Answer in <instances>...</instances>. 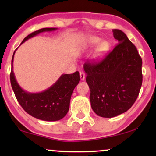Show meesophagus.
Returning <instances> with one entry per match:
<instances>
[{
	"instance_id": "1",
	"label": "esophagus",
	"mask_w": 156,
	"mask_h": 156,
	"mask_svg": "<svg viewBox=\"0 0 156 156\" xmlns=\"http://www.w3.org/2000/svg\"><path fill=\"white\" fill-rule=\"evenodd\" d=\"M80 75L81 80H84V79H85V72L84 71H81L80 73Z\"/></svg>"
}]
</instances>
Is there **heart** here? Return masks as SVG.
<instances>
[{"label":"heart","mask_w":156,"mask_h":156,"mask_svg":"<svg viewBox=\"0 0 156 156\" xmlns=\"http://www.w3.org/2000/svg\"><path fill=\"white\" fill-rule=\"evenodd\" d=\"M101 42V39L98 37H95V36H91V37H89L87 38L86 41V45L87 47H89V48H92V47H94L97 45ZM108 43L106 41L101 42L100 44H99L97 48V57H100L103 56V55L105 53L106 51L108 50Z\"/></svg>","instance_id":"heart-1"}]
</instances>
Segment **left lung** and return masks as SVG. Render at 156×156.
Instances as JSON below:
<instances>
[{"label": "left lung", "mask_w": 156, "mask_h": 156, "mask_svg": "<svg viewBox=\"0 0 156 156\" xmlns=\"http://www.w3.org/2000/svg\"><path fill=\"white\" fill-rule=\"evenodd\" d=\"M119 43L99 61L84 65L90 89L91 108L98 116L112 118L127 112L142 85V59L136 46L120 30H113Z\"/></svg>", "instance_id": "8db88e82"}]
</instances>
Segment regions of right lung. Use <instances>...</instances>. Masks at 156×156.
I'll use <instances>...</instances> for the list:
<instances>
[{"instance_id": "obj_1", "label": "right lung", "mask_w": 156, "mask_h": 156, "mask_svg": "<svg viewBox=\"0 0 156 156\" xmlns=\"http://www.w3.org/2000/svg\"><path fill=\"white\" fill-rule=\"evenodd\" d=\"M56 29L55 27H45L38 30L25 37L21 44L42 32L52 31ZM16 50L12 57L10 78L12 90L19 104L27 114L40 120L55 121L64 118L69 111L72 94L80 80L79 72L71 74H62L52 87L42 92H27L19 86L12 70Z\"/></svg>"}]
</instances>
